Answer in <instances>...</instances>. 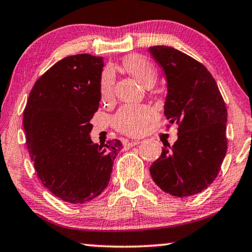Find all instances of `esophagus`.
I'll return each mask as SVG.
<instances>
[{"mask_svg":"<svg viewBox=\"0 0 252 252\" xmlns=\"http://www.w3.org/2000/svg\"><path fill=\"white\" fill-rule=\"evenodd\" d=\"M139 143H140V141H127L125 146L126 147H134V146H137Z\"/></svg>","mask_w":252,"mask_h":252,"instance_id":"34e87169","label":"esophagus"}]
</instances>
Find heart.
Returning a JSON list of instances; mask_svg holds the SVG:
<instances>
[{"mask_svg": "<svg viewBox=\"0 0 252 252\" xmlns=\"http://www.w3.org/2000/svg\"><path fill=\"white\" fill-rule=\"evenodd\" d=\"M123 67L127 73L139 80L146 87L156 81V70L146 58L140 55H129L123 60ZM115 92V74L108 67L99 79V95L103 101H109ZM156 118V112L148 105H125L115 116L116 128L127 135L136 136L144 133L148 124Z\"/></svg>", "mask_w": 252, "mask_h": 252, "instance_id": "b5f03b06", "label": "heart"}]
</instances>
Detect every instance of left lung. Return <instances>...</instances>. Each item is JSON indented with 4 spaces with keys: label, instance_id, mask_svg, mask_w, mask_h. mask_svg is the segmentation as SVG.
<instances>
[{
    "label": "left lung",
    "instance_id": "left-lung-1",
    "mask_svg": "<svg viewBox=\"0 0 252 252\" xmlns=\"http://www.w3.org/2000/svg\"><path fill=\"white\" fill-rule=\"evenodd\" d=\"M167 80L164 113L178 125V140L164 144L150 166L155 184L167 194L188 197L215 181L227 153V109L217 82L204 65L180 50L150 47Z\"/></svg>",
    "mask_w": 252,
    "mask_h": 252
}]
</instances>
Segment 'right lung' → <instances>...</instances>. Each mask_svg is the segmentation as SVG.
<instances>
[{
  "label": "right lung",
  "mask_w": 252,
  "mask_h": 252,
  "mask_svg": "<svg viewBox=\"0 0 252 252\" xmlns=\"http://www.w3.org/2000/svg\"><path fill=\"white\" fill-rule=\"evenodd\" d=\"M103 58L65 57L41 75L24 109V129L37 178L56 197L89 202L108 187L119 140L94 144L91 119L98 110Z\"/></svg>",
  "instance_id": "add662e5"
}]
</instances>
